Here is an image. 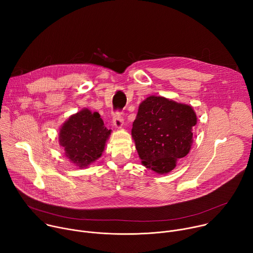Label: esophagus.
I'll return each mask as SVG.
<instances>
[{
	"label": "esophagus",
	"mask_w": 253,
	"mask_h": 253,
	"mask_svg": "<svg viewBox=\"0 0 253 253\" xmlns=\"http://www.w3.org/2000/svg\"><path fill=\"white\" fill-rule=\"evenodd\" d=\"M123 123H124V120H123V117L121 115V113H115V115L113 116V125L115 128H122L123 126Z\"/></svg>",
	"instance_id": "1"
}]
</instances>
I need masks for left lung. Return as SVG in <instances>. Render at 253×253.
Segmentation results:
<instances>
[{
	"instance_id": "left-lung-1",
	"label": "left lung",
	"mask_w": 253,
	"mask_h": 253,
	"mask_svg": "<svg viewBox=\"0 0 253 253\" xmlns=\"http://www.w3.org/2000/svg\"><path fill=\"white\" fill-rule=\"evenodd\" d=\"M196 124L190 105L154 95L142 101L131 130L142 165L161 175L171 172L189 153Z\"/></svg>"
}]
</instances>
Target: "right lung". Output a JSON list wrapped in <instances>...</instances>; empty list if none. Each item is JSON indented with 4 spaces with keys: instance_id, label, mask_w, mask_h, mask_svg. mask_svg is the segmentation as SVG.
I'll return each mask as SVG.
<instances>
[{
    "instance_id": "1",
    "label": "right lung",
    "mask_w": 253,
    "mask_h": 253,
    "mask_svg": "<svg viewBox=\"0 0 253 253\" xmlns=\"http://www.w3.org/2000/svg\"><path fill=\"white\" fill-rule=\"evenodd\" d=\"M110 134L98 112L83 108L63 123L58 138L66 157L81 169L102 156Z\"/></svg>"
}]
</instances>
